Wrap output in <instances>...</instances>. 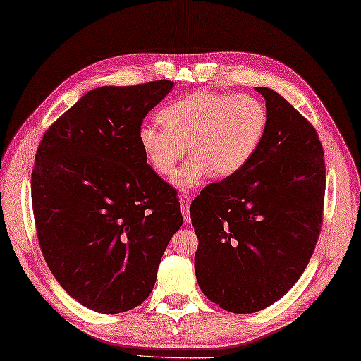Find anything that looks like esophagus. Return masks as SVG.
<instances>
[{"instance_id": "34e87169", "label": "esophagus", "mask_w": 361, "mask_h": 361, "mask_svg": "<svg viewBox=\"0 0 361 361\" xmlns=\"http://www.w3.org/2000/svg\"><path fill=\"white\" fill-rule=\"evenodd\" d=\"M179 202H180V209H182V214H183V222L190 224L191 216L188 213V208H190V204H191V197L188 195H180Z\"/></svg>"}]
</instances>
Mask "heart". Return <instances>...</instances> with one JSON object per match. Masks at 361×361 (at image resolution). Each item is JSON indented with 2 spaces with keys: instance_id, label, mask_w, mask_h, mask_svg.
<instances>
[{
  "instance_id": "b5f03b06",
  "label": "heart",
  "mask_w": 361,
  "mask_h": 361,
  "mask_svg": "<svg viewBox=\"0 0 361 361\" xmlns=\"http://www.w3.org/2000/svg\"><path fill=\"white\" fill-rule=\"evenodd\" d=\"M157 119L164 128L144 124L139 145L162 178L174 173L188 148L192 157L173 179L182 188L199 185L208 174L225 179L243 170L268 128L265 104L251 94L195 92L165 105Z\"/></svg>"
}]
</instances>
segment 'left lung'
Instances as JSON below:
<instances>
[{"instance_id": "obj_1", "label": "left lung", "mask_w": 361, "mask_h": 361, "mask_svg": "<svg viewBox=\"0 0 361 361\" xmlns=\"http://www.w3.org/2000/svg\"><path fill=\"white\" fill-rule=\"evenodd\" d=\"M256 90L268 110L257 153L190 207L197 283L234 314L265 310L300 279L320 235L326 187L323 147L311 122L277 92Z\"/></svg>"}]
</instances>
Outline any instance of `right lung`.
Here are the masks:
<instances>
[{
    "label": "right lung",
    "instance_id": "add662e5",
    "mask_svg": "<svg viewBox=\"0 0 361 361\" xmlns=\"http://www.w3.org/2000/svg\"><path fill=\"white\" fill-rule=\"evenodd\" d=\"M174 87H99L49 127L35 156L32 207L44 260L66 293L101 314L139 306L182 226L178 192L139 145L142 121Z\"/></svg>",
    "mask_w": 361,
    "mask_h": 361
}]
</instances>
